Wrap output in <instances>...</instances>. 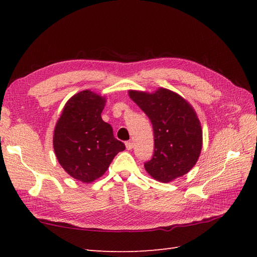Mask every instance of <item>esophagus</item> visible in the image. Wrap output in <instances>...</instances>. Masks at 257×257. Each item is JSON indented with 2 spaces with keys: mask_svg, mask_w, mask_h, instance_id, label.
<instances>
[{
  "mask_svg": "<svg viewBox=\"0 0 257 257\" xmlns=\"http://www.w3.org/2000/svg\"><path fill=\"white\" fill-rule=\"evenodd\" d=\"M125 148H127V150H132L134 148L133 141H125Z\"/></svg>",
  "mask_w": 257,
  "mask_h": 257,
  "instance_id": "obj_1",
  "label": "esophagus"
}]
</instances>
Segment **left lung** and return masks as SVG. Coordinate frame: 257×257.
Returning a JSON list of instances; mask_svg holds the SVG:
<instances>
[{
  "label": "left lung",
  "mask_w": 257,
  "mask_h": 257,
  "mask_svg": "<svg viewBox=\"0 0 257 257\" xmlns=\"http://www.w3.org/2000/svg\"><path fill=\"white\" fill-rule=\"evenodd\" d=\"M154 129L155 150L145 168L158 181L170 182L188 173L198 161L202 129L198 117L182 97L160 88L155 94L129 91Z\"/></svg>",
  "instance_id": "left-lung-1"
}]
</instances>
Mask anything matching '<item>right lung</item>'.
Instances as JSON below:
<instances>
[{
    "label": "right lung",
    "mask_w": 257,
    "mask_h": 257,
    "mask_svg": "<svg viewBox=\"0 0 257 257\" xmlns=\"http://www.w3.org/2000/svg\"><path fill=\"white\" fill-rule=\"evenodd\" d=\"M105 98L90 90L73 96L64 107L54 132V150L64 170L81 182L100 178L124 144L113 137L101 119Z\"/></svg>",
    "instance_id": "1"
}]
</instances>
